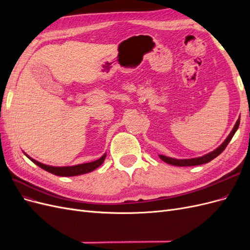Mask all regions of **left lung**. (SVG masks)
I'll return each mask as SVG.
<instances>
[{
    "label": "left lung",
    "mask_w": 250,
    "mask_h": 250,
    "mask_svg": "<svg viewBox=\"0 0 250 250\" xmlns=\"http://www.w3.org/2000/svg\"><path fill=\"white\" fill-rule=\"evenodd\" d=\"M239 124H240V118L238 119L236 124H234L232 130L229 133V137L226 138V140L217 149H215L213 152H209V153L203 155V156H200V157L188 158V160H176V158H172V157H168L165 155H160V158L161 160H163L165 163L173 165V166H178V167H188V166H198V165H202V164H207L210 161H213L214 158L217 157L220 153H222V151L226 148V146L229 145V143L232 139L233 134L236 133L237 129L239 128Z\"/></svg>",
    "instance_id": "8db88e82"
}]
</instances>
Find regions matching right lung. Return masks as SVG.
I'll list each match as a JSON object with an SVG mask.
<instances>
[{
  "label": "right lung",
  "instance_id": "add662e5",
  "mask_svg": "<svg viewBox=\"0 0 250 250\" xmlns=\"http://www.w3.org/2000/svg\"><path fill=\"white\" fill-rule=\"evenodd\" d=\"M25 155L29 158V160H31L35 165L39 166V167H41L42 169L46 170L57 176H77V175H81V174L92 172L99 167V166H101L105 160V157H106V154H104L99 158V160L90 162V163L80 164V165H76V166H67V167H53V166L44 165V164H42L40 162L33 160V158L30 157L26 153H25Z\"/></svg>",
  "mask_w": 250,
  "mask_h": 250
}]
</instances>
